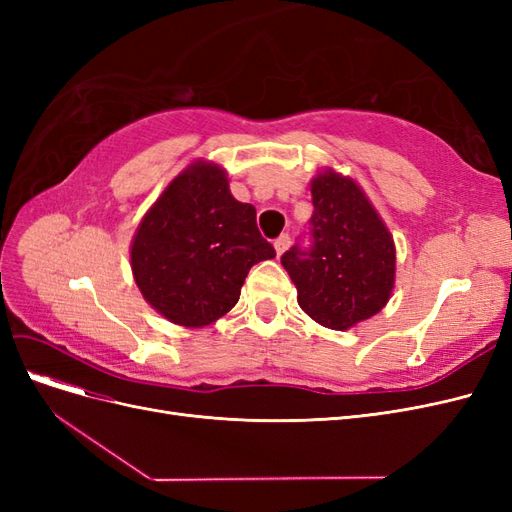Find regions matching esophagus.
<instances>
[{"label":"esophagus","instance_id":"obj_1","mask_svg":"<svg viewBox=\"0 0 512 512\" xmlns=\"http://www.w3.org/2000/svg\"><path fill=\"white\" fill-rule=\"evenodd\" d=\"M288 245H290V237H288V235H280V237H277L275 243H273L275 254L282 256V254L288 250Z\"/></svg>","mask_w":512,"mask_h":512}]
</instances>
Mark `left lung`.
<instances>
[{"label": "left lung", "mask_w": 512, "mask_h": 512, "mask_svg": "<svg viewBox=\"0 0 512 512\" xmlns=\"http://www.w3.org/2000/svg\"><path fill=\"white\" fill-rule=\"evenodd\" d=\"M312 247L282 256L303 312L333 331H348L389 303L395 288V241L352 177L324 168L309 181Z\"/></svg>", "instance_id": "8db88e82"}]
</instances>
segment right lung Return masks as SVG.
Listing matches in <instances>:
<instances>
[{"label":"right lung","instance_id":"add662e5","mask_svg":"<svg viewBox=\"0 0 512 512\" xmlns=\"http://www.w3.org/2000/svg\"><path fill=\"white\" fill-rule=\"evenodd\" d=\"M275 258L256 209L230 194L228 173L196 160L166 185L138 224L130 265L143 299L168 322L200 329L237 305L247 273Z\"/></svg>","mask_w":512,"mask_h":512}]
</instances>
